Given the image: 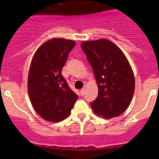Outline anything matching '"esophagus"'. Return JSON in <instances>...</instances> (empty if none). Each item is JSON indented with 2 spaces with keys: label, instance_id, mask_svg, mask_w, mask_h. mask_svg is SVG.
Returning <instances> with one entry per match:
<instances>
[{
  "label": "esophagus",
  "instance_id": "esophagus-1",
  "mask_svg": "<svg viewBox=\"0 0 159 159\" xmlns=\"http://www.w3.org/2000/svg\"><path fill=\"white\" fill-rule=\"evenodd\" d=\"M84 93H85V88H82V89L80 90V95H84Z\"/></svg>",
  "mask_w": 159,
  "mask_h": 159
}]
</instances>
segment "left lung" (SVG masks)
<instances>
[{"mask_svg": "<svg viewBox=\"0 0 159 159\" xmlns=\"http://www.w3.org/2000/svg\"><path fill=\"white\" fill-rule=\"evenodd\" d=\"M81 48L93 70L99 93L92 110L105 119L116 117L129 107L134 92V78L123 52L110 40L85 41Z\"/></svg>", "mask_w": 159, "mask_h": 159, "instance_id": "8db88e82", "label": "left lung"}]
</instances>
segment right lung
Returning a JSON list of instances; mask_svg holds the SVG:
<instances>
[{
    "mask_svg": "<svg viewBox=\"0 0 159 159\" xmlns=\"http://www.w3.org/2000/svg\"><path fill=\"white\" fill-rule=\"evenodd\" d=\"M75 41L54 38L35 53L29 68L28 91L31 102L40 117L60 122L68 117L78 99L61 74Z\"/></svg>",
    "mask_w": 159,
    "mask_h": 159,
    "instance_id": "1",
    "label": "right lung"
}]
</instances>
